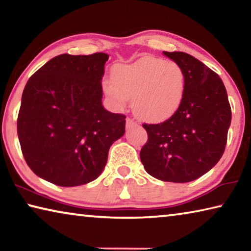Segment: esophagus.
Instances as JSON below:
<instances>
[{"label": "esophagus", "instance_id": "esophagus-1", "mask_svg": "<svg viewBox=\"0 0 251 251\" xmlns=\"http://www.w3.org/2000/svg\"><path fill=\"white\" fill-rule=\"evenodd\" d=\"M135 125H137V123H136L133 118H127L126 120V127L127 128H129V127H133V126H135Z\"/></svg>", "mask_w": 251, "mask_h": 251}]
</instances>
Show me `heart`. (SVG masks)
Returning a JSON list of instances; mask_svg holds the SVG:
<instances>
[{"instance_id":"1","label":"heart","mask_w":251,"mask_h":251,"mask_svg":"<svg viewBox=\"0 0 251 251\" xmlns=\"http://www.w3.org/2000/svg\"><path fill=\"white\" fill-rule=\"evenodd\" d=\"M186 77L175 62L146 56L131 64L114 67L112 80L103 90L118 108L133 99L136 115L148 122H161L176 112L184 99Z\"/></svg>"}]
</instances>
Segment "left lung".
Masks as SVG:
<instances>
[{
	"mask_svg": "<svg viewBox=\"0 0 251 251\" xmlns=\"http://www.w3.org/2000/svg\"><path fill=\"white\" fill-rule=\"evenodd\" d=\"M185 73L181 104L160 124H143L148 139L139 152L146 172L163 181L197 179L218 163L227 144L231 108L222 78L184 52H163Z\"/></svg>",
	"mask_w": 251,
	"mask_h": 251,
	"instance_id": "1",
	"label": "left lung"
}]
</instances>
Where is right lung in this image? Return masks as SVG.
Segmentation results:
<instances>
[{"label": "right lung", "mask_w": 251, "mask_h": 251, "mask_svg": "<svg viewBox=\"0 0 251 251\" xmlns=\"http://www.w3.org/2000/svg\"><path fill=\"white\" fill-rule=\"evenodd\" d=\"M105 53L61 54L37 70L22 94L18 135L33 173L73 187L99 177L109 147L125 133L123 114L101 105Z\"/></svg>", "instance_id": "add662e5"}]
</instances>
